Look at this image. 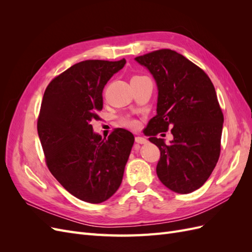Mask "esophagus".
<instances>
[{"instance_id":"obj_1","label":"esophagus","mask_w":252,"mask_h":252,"mask_svg":"<svg viewBox=\"0 0 252 252\" xmlns=\"http://www.w3.org/2000/svg\"><path fill=\"white\" fill-rule=\"evenodd\" d=\"M135 142L138 144H146L147 143V140L143 138V136H135Z\"/></svg>"}]
</instances>
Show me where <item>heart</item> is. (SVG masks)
Listing matches in <instances>:
<instances>
[{"label":"heart","instance_id":"heart-1","mask_svg":"<svg viewBox=\"0 0 252 252\" xmlns=\"http://www.w3.org/2000/svg\"><path fill=\"white\" fill-rule=\"evenodd\" d=\"M120 122H121L122 125L127 127V128H130V129H136V128L139 127V122L136 121L135 119L129 118V117L122 118Z\"/></svg>","mask_w":252,"mask_h":252}]
</instances>
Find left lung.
Instances as JSON below:
<instances>
[{
	"label": "left lung",
	"mask_w": 252,
	"mask_h": 252,
	"mask_svg": "<svg viewBox=\"0 0 252 252\" xmlns=\"http://www.w3.org/2000/svg\"><path fill=\"white\" fill-rule=\"evenodd\" d=\"M135 61L148 68L158 90L157 116L145 129L161 151L158 177L174 192H192L208 180L220 158L224 116L215 86L199 66L171 49ZM168 128L174 140L167 145L156 135Z\"/></svg>",
	"instance_id": "left-lung-1"
}]
</instances>
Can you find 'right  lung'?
Returning <instances> with one entry per match:
<instances>
[{"mask_svg": "<svg viewBox=\"0 0 252 252\" xmlns=\"http://www.w3.org/2000/svg\"><path fill=\"white\" fill-rule=\"evenodd\" d=\"M126 60H87L57 75L45 90L37 133L49 171L68 192L93 204L119 189L134 142L116 128L107 139L93 131L103 109V89Z\"/></svg>", "mask_w": 252, "mask_h": 252, "instance_id": "1", "label": "right lung"}]
</instances>
